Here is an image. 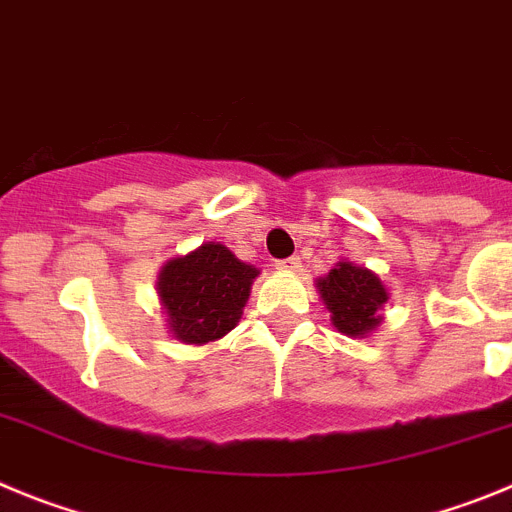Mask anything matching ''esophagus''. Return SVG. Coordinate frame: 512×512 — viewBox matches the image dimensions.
Instances as JSON below:
<instances>
[{
	"label": "esophagus",
	"mask_w": 512,
	"mask_h": 512,
	"mask_svg": "<svg viewBox=\"0 0 512 512\" xmlns=\"http://www.w3.org/2000/svg\"><path fill=\"white\" fill-rule=\"evenodd\" d=\"M275 267H278V270H283V273H296L298 267H301V257H298V255L285 257V260L275 262Z\"/></svg>",
	"instance_id": "obj_1"
}]
</instances>
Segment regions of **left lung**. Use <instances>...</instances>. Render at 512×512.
<instances>
[{
  "label": "left lung",
  "mask_w": 512,
  "mask_h": 512,
  "mask_svg": "<svg viewBox=\"0 0 512 512\" xmlns=\"http://www.w3.org/2000/svg\"><path fill=\"white\" fill-rule=\"evenodd\" d=\"M319 296L331 313V324L347 336H367L380 326V308L388 303V290L372 270L354 262H336L326 278L316 280Z\"/></svg>",
  "instance_id": "obj_1"
}]
</instances>
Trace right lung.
<instances>
[{
	"label": "right lung",
	"mask_w": 512,
	"mask_h": 512,
	"mask_svg": "<svg viewBox=\"0 0 512 512\" xmlns=\"http://www.w3.org/2000/svg\"><path fill=\"white\" fill-rule=\"evenodd\" d=\"M255 265L237 260L219 242L173 257L158 275V296L170 334L186 344H209L237 326L250 298Z\"/></svg>",
	"instance_id": "right-lung-1"
}]
</instances>
